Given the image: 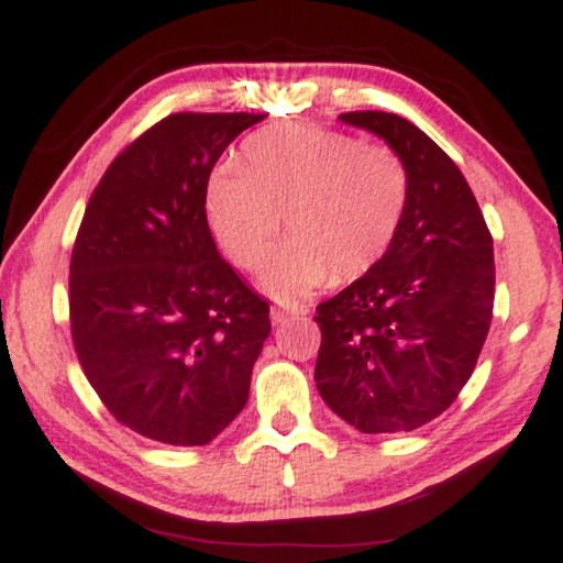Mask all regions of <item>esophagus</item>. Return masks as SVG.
I'll list each match as a JSON object with an SVG mask.
<instances>
[{"label": "esophagus", "instance_id": "obj_1", "mask_svg": "<svg viewBox=\"0 0 563 563\" xmlns=\"http://www.w3.org/2000/svg\"><path fill=\"white\" fill-rule=\"evenodd\" d=\"M307 310L302 305H284V307H274L272 310V320L274 322H287V320H295V318H305Z\"/></svg>", "mask_w": 563, "mask_h": 563}]
</instances>
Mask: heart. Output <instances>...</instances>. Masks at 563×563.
<instances>
[{
	"mask_svg": "<svg viewBox=\"0 0 563 563\" xmlns=\"http://www.w3.org/2000/svg\"><path fill=\"white\" fill-rule=\"evenodd\" d=\"M410 205V174L389 145L284 122L253 133L243 164L214 168L207 220L222 251L256 268L287 228L295 241L261 272L276 299H299L366 276L384 261Z\"/></svg>",
	"mask_w": 563,
	"mask_h": 563,
	"instance_id": "obj_1",
	"label": "heart"
}]
</instances>
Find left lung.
<instances>
[{
  "label": "left lung",
  "instance_id": "8db88e82",
  "mask_svg": "<svg viewBox=\"0 0 563 563\" xmlns=\"http://www.w3.org/2000/svg\"><path fill=\"white\" fill-rule=\"evenodd\" d=\"M405 161L410 205L376 268L318 305L320 397L361 433H405L449 410L487 341L495 249L464 174L410 120L343 112Z\"/></svg>",
  "mask_w": 563,
  "mask_h": 563
}]
</instances>
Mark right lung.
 I'll list each match as a JSON object with an SVG mask.
<instances>
[{
    "mask_svg": "<svg viewBox=\"0 0 563 563\" xmlns=\"http://www.w3.org/2000/svg\"><path fill=\"white\" fill-rule=\"evenodd\" d=\"M266 114L176 112L112 161L71 253L76 356L114 420L151 441L205 445L249 402L268 302L207 225L222 151Z\"/></svg>",
    "mask_w": 563,
    "mask_h": 563,
    "instance_id": "add662e5",
    "label": "right lung"
}]
</instances>
